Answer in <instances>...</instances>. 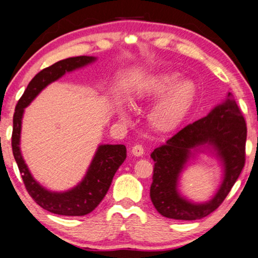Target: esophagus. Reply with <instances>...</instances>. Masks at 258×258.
<instances>
[{"instance_id":"34e87169","label":"esophagus","mask_w":258,"mask_h":258,"mask_svg":"<svg viewBox=\"0 0 258 258\" xmlns=\"http://www.w3.org/2000/svg\"><path fill=\"white\" fill-rule=\"evenodd\" d=\"M143 152H145V149H143V147L141 145H135L132 148V154L135 157H141L143 156Z\"/></svg>"}]
</instances>
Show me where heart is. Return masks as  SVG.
<instances>
[{
  "label": "heart",
  "instance_id": "b5f03b06",
  "mask_svg": "<svg viewBox=\"0 0 258 258\" xmlns=\"http://www.w3.org/2000/svg\"><path fill=\"white\" fill-rule=\"evenodd\" d=\"M181 78L176 72H159L147 78L135 93L138 102H156L148 116L152 130L171 132L182 123L195 102L197 87L190 78ZM121 119H128L125 109H118Z\"/></svg>",
  "mask_w": 258,
  "mask_h": 258
}]
</instances>
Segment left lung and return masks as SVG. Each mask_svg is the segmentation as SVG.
Segmentation results:
<instances>
[{
    "label": "left lung",
    "instance_id": "left-lung-1",
    "mask_svg": "<svg viewBox=\"0 0 258 258\" xmlns=\"http://www.w3.org/2000/svg\"><path fill=\"white\" fill-rule=\"evenodd\" d=\"M247 127L237 102L229 92L225 101L207 116L189 124L152 151L155 161L150 198L157 212L167 218L199 220L223 203L244 166ZM209 152L220 161L224 177L211 200L194 203L178 190L180 173L199 152Z\"/></svg>",
    "mask_w": 258,
    "mask_h": 258
}]
</instances>
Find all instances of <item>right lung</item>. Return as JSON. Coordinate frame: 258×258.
<instances>
[{"mask_svg":"<svg viewBox=\"0 0 258 258\" xmlns=\"http://www.w3.org/2000/svg\"><path fill=\"white\" fill-rule=\"evenodd\" d=\"M97 60L95 56H74L60 60L35 75L17 103L12 131V151L23 177L26 189L35 203L45 211L64 216H84L97 208L107 195L113 175L126 159L124 145H100L82 181L67 191H51L33 177L20 150L21 123L25 108L44 90L66 73L87 66Z\"/></svg>","mask_w":258,"mask_h":258,"instance_id":"add662e5","label":"right lung"}]
</instances>
